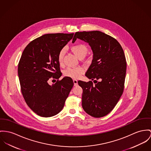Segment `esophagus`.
Returning a JSON list of instances; mask_svg holds the SVG:
<instances>
[{
	"label": "esophagus",
	"mask_w": 151,
	"mask_h": 151,
	"mask_svg": "<svg viewBox=\"0 0 151 151\" xmlns=\"http://www.w3.org/2000/svg\"><path fill=\"white\" fill-rule=\"evenodd\" d=\"M73 83H74V86H76L78 85V81L76 80V79H73Z\"/></svg>",
	"instance_id": "1"
}]
</instances>
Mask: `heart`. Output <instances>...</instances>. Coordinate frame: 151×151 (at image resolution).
I'll list each match as a JSON object with an SVG mask.
<instances>
[{
  "mask_svg": "<svg viewBox=\"0 0 151 151\" xmlns=\"http://www.w3.org/2000/svg\"><path fill=\"white\" fill-rule=\"evenodd\" d=\"M72 52L80 58H84L88 52L87 47L81 43L76 44L71 47ZM65 54V49L64 47L61 49L58 55V60L60 65L63 64L64 58ZM84 70L81 67H68L64 71V75L65 76L70 77L73 79H78L81 78L84 73Z\"/></svg>",
  "mask_w": 151,
  "mask_h": 151,
  "instance_id": "b5f03b06",
  "label": "heart"
}]
</instances>
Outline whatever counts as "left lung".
<instances>
[{
	"label": "left lung",
	"instance_id": "8db88e82",
	"mask_svg": "<svg viewBox=\"0 0 151 151\" xmlns=\"http://www.w3.org/2000/svg\"><path fill=\"white\" fill-rule=\"evenodd\" d=\"M79 38L88 43L93 60L86 76L93 81H78L83 88L82 107L95 118L105 116L116 106L124 90L127 61L123 49L114 38L99 31L76 32L73 43Z\"/></svg>",
	"mask_w": 151,
	"mask_h": 151
}]
</instances>
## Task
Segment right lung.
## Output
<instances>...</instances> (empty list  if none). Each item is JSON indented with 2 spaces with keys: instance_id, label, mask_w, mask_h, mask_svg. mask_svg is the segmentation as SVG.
Instances as JSON below:
<instances>
[{
  "instance_id": "1",
  "label": "right lung",
  "mask_w": 151,
  "mask_h": 151,
  "mask_svg": "<svg viewBox=\"0 0 151 151\" xmlns=\"http://www.w3.org/2000/svg\"><path fill=\"white\" fill-rule=\"evenodd\" d=\"M73 35H43L31 41L22 54L18 67L21 90L26 103L40 116L58 114L73 86L70 77L59 80L62 73L58 60V52ZM50 79L58 81L50 86Z\"/></svg>"
}]
</instances>
